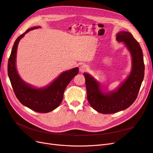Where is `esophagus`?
I'll return each instance as SVG.
<instances>
[{"mask_svg": "<svg viewBox=\"0 0 153 153\" xmlns=\"http://www.w3.org/2000/svg\"><path fill=\"white\" fill-rule=\"evenodd\" d=\"M88 69H89V67H88V66L85 65V64H83V65L80 66V71L81 72H85L87 71Z\"/></svg>", "mask_w": 153, "mask_h": 153, "instance_id": "obj_1", "label": "esophagus"}]
</instances>
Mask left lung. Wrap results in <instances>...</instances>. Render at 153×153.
I'll return each instance as SVG.
<instances>
[{"mask_svg": "<svg viewBox=\"0 0 153 153\" xmlns=\"http://www.w3.org/2000/svg\"><path fill=\"white\" fill-rule=\"evenodd\" d=\"M116 36V39L123 42L131 55L132 69L127 79L117 90L103 92L93 77L84 73L87 100L97 112L104 114L116 113L130 106L137 98L144 76L145 66L139 43L129 32H119Z\"/></svg>", "mask_w": 153, "mask_h": 153, "instance_id": "obj_1", "label": "left lung"}]
</instances>
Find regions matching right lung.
<instances>
[{"mask_svg": "<svg viewBox=\"0 0 153 153\" xmlns=\"http://www.w3.org/2000/svg\"><path fill=\"white\" fill-rule=\"evenodd\" d=\"M39 27H34L27 29L16 39L8 60L7 73L14 92L20 102L35 112L47 113L53 110L61 104L66 87L78 73V68H75L63 72L50 85L41 89L32 87L22 79L16 68L18 45L27 32Z\"/></svg>", "mask_w": 153, "mask_h": 153, "instance_id": "add662e5", "label": "right lung"}]
</instances>
